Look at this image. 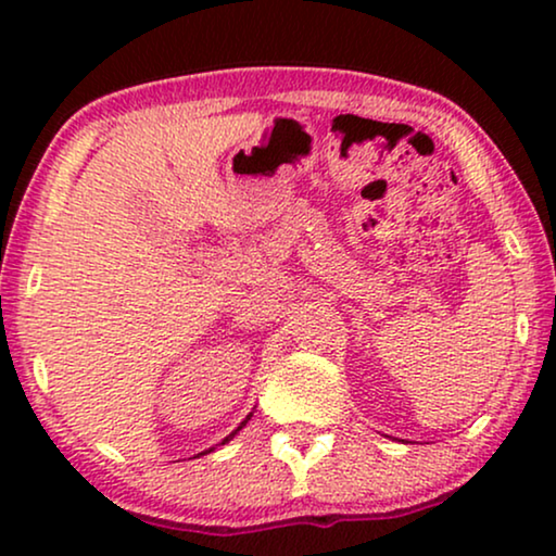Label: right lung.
<instances>
[{"instance_id":"add662e5","label":"right lung","mask_w":556,"mask_h":556,"mask_svg":"<svg viewBox=\"0 0 556 556\" xmlns=\"http://www.w3.org/2000/svg\"><path fill=\"white\" fill-rule=\"evenodd\" d=\"M250 417H253V413H250V415H248V417H245V420H242V422H240V425H238V428H235V430H232V432H230V435H227V438H225V440H223V443H219V445H225V443H230V440H232V438H235V435H238V432H240V430H242V428H245V425H248V420H250ZM210 451H212V447H210ZM210 451H204V453H210ZM200 455H202V453H200Z\"/></svg>"}]
</instances>
